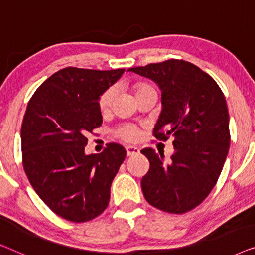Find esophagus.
Here are the masks:
<instances>
[{
	"instance_id": "34e87169",
	"label": "esophagus",
	"mask_w": 255,
	"mask_h": 255,
	"mask_svg": "<svg viewBox=\"0 0 255 255\" xmlns=\"http://www.w3.org/2000/svg\"><path fill=\"white\" fill-rule=\"evenodd\" d=\"M140 153V149L138 147H135V146H127V154L128 156H133V155H137Z\"/></svg>"
}]
</instances>
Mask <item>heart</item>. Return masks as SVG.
Masks as SVG:
<instances>
[{"mask_svg":"<svg viewBox=\"0 0 255 255\" xmlns=\"http://www.w3.org/2000/svg\"><path fill=\"white\" fill-rule=\"evenodd\" d=\"M146 89H152L151 87L147 85H138L135 87V94L142 92V90ZM115 96H116V93H115L114 88H108L106 92H103L102 95L100 96L99 99V108L101 111H107L113 104ZM118 135H121L122 138L127 139V140H133L137 137V130L133 127H130V125H124V127H121L117 131Z\"/></svg>","mask_w":255,"mask_h":255,"instance_id":"obj_1","label":"heart"}]
</instances>
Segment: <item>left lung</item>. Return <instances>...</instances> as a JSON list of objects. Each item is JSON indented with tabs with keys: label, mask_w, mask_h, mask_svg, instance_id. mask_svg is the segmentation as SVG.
<instances>
[{
	"label": "left lung",
	"mask_w": 255,
	"mask_h": 255,
	"mask_svg": "<svg viewBox=\"0 0 255 255\" xmlns=\"http://www.w3.org/2000/svg\"><path fill=\"white\" fill-rule=\"evenodd\" d=\"M128 71L159 86L162 110L153 131L156 138L174 137V153L167 162L154 149H141L149 161L141 190L156 209L184 214L210 194L228 155L224 94L210 75L188 61L172 59Z\"/></svg>",
	"instance_id": "left-lung-1"
}]
</instances>
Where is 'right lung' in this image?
<instances>
[{
    "label": "right lung",
    "instance_id": "right-lung-1",
    "mask_svg": "<svg viewBox=\"0 0 255 255\" xmlns=\"http://www.w3.org/2000/svg\"><path fill=\"white\" fill-rule=\"evenodd\" d=\"M125 69H61L36 90L20 130L23 166L41 201L60 217L81 223L97 217L127 151L107 145L86 154L87 134L102 124L99 99Z\"/></svg>",
    "mask_w": 255,
    "mask_h": 255
}]
</instances>
